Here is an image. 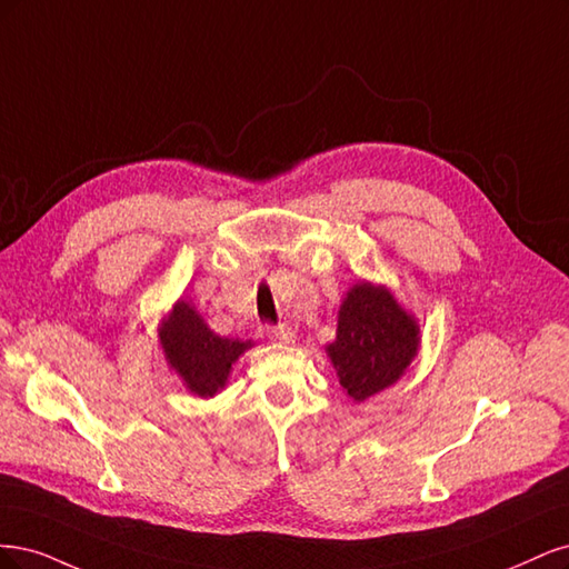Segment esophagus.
Segmentation results:
<instances>
[{
	"label": "esophagus",
	"mask_w": 569,
	"mask_h": 569,
	"mask_svg": "<svg viewBox=\"0 0 569 569\" xmlns=\"http://www.w3.org/2000/svg\"><path fill=\"white\" fill-rule=\"evenodd\" d=\"M267 336L273 340V342H283V345H290L296 342V331H292L290 326H277V328H267Z\"/></svg>",
	"instance_id": "obj_1"
}]
</instances>
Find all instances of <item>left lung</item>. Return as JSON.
Wrapping results in <instances>:
<instances>
[{
    "label": "left lung",
    "instance_id": "left-lung-1",
    "mask_svg": "<svg viewBox=\"0 0 569 569\" xmlns=\"http://www.w3.org/2000/svg\"><path fill=\"white\" fill-rule=\"evenodd\" d=\"M420 350L418 319L388 286L357 281L338 309L336 340L326 345L342 392L352 401L380 395L407 373Z\"/></svg>",
    "mask_w": 569,
    "mask_h": 569
}]
</instances>
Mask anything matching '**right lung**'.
<instances>
[{
	"label": "right lung",
	"instance_id": "1",
	"mask_svg": "<svg viewBox=\"0 0 569 569\" xmlns=\"http://www.w3.org/2000/svg\"><path fill=\"white\" fill-rule=\"evenodd\" d=\"M158 342L181 385L200 399L222 392L231 366L254 345L252 340L217 336L191 300H177L160 319Z\"/></svg>",
	"mask_w": 569,
	"mask_h": 569
}]
</instances>
